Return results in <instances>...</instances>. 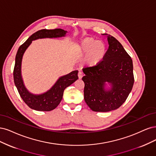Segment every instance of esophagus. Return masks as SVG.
<instances>
[{"mask_svg": "<svg viewBox=\"0 0 156 156\" xmlns=\"http://www.w3.org/2000/svg\"><path fill=\"white\" fill-rule=\"evenodd\" d=\"M78 76L79 79H82V78L83 76V73H82V72H79V73H78Z\"/></svg>", "mask_w": 156, "mask_h": 156, "instance_id": "34e87169", "label": "esophagus"}]
</instances>
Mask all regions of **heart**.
I'll return each mask as SVG.
<instances>
[{
  "label": "heart",
  "instance_id": "heart-1",
  "mask_svg": "<svg viewBox=\"0 0 156 156\" xmlns=\"http://www.w3.org/2000/svg\"><path fill=\"white\" fill-rule=\"evenodd\" d=\"M79 52L85 56L86 63L89 66H94L101 62L106 53V47L102 41H98L94 37H86L80 44Z\"/></svg>",
  "mask_w": 156,
  "mask_h": 156
}]
</instances>
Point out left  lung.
<instances>
[{
	"label": "left lung",
	"mask_w": 156,
	"mask_h": 156,
	"mask_svg": "<svg viewBox=\"0 0 156 156\" xmlns=\"http://www.w3.org/2000/svg\"><path fill=\"white\" fill-rule=\"evenodd\" d=\"M104 35L109 43L104 58L98 65L82 69L85 102L91 110L98 112H110L122 105L134 83L131 57L117 39ZM105 82L110 83L111 89H105Z\"/></svg>",
	"instance_id": "left-lung-1"
}]
</instances>
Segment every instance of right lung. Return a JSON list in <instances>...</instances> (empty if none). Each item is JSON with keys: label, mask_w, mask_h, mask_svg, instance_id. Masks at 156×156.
I'll list each match as a JSON object with an SVG mask.
<instances>
[{"label": "right lung", "mask_w": 156, "mask_h": 156, "mask_svg": "<svg viewBox=\"0 0 156 156\" xmlns=\"http://www.w3.org/2000/svg\"><path fill=\"white\" fill-rule=\"evenodd\" d=\"M67 32L61 28L40 30L33 34L18 49L13 69L14 83L23 101L31 109L40 112H49L56 108L63 98L65 89L78 79V71H74L60 77L52 88L46 93L41 94H34L30 93L25 87L22 79L21 62L23 54L33 40L63 37L65 36Z\"/></svg>", "instance_id": "right-lung-1"}]
</instances>
